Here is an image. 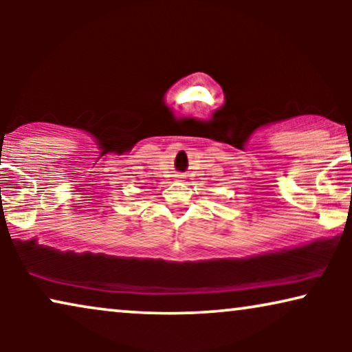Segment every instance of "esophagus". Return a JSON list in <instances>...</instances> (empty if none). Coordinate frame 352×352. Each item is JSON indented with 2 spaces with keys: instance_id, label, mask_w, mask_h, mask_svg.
<instances>
[{
  "instance_id": "34e87169",
  "label": "esophagus",
  "mask_w": 352,
  "mask_h": 352,
  "mask_svg": "<svg viewBox=\"0 0 352 352\" xmlns=\"http://www.w3.org/2000/svg\"><path fill=\"white\" fill-rule=\"evenodd\" d=\"M177 177H179V179H182V175H177Z\"/></svg>"
}]
</instances>
